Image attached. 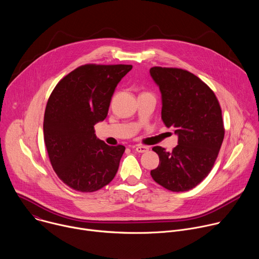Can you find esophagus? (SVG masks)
<instances>
[{"mask_svg":"<svg viewBox=\"0 0 259 259\" xmlns=\"http://www.w3.org/2000/svg\"><path fill=\"white\" fill-rule=\"evenodd\" d=\"M135 151L137 153H146L149 151V146H145V145H137L135 146Z\"/></svg>","mask_w":259,"mask_h":259,"instance_id":"esophagus-1","label":"esophagus"}]
</instances>
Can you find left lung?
Returning <instances> with one entry per match:
<instances>
[{
  "instance_id": "obj_1",
  "label": "left lung",
  "mask_w": 259,
  "mask_h": 259,
  "mask_svg": "<svg viewBox=\"0 0 259 259\" xmlns=\"http://www.w3.org/2000/svg\"><path fill=\"white\" fill-rule=\"evenodd\" d=\"M151 76L162 94V120L178 136L171 153L162 146L153 179L171 192L194 189L209 174L225 137L221 108L214 92L194 73L154 66Z\"/></svg>"
}]
</instances>
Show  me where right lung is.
Masks as SVG:
<instances>
[{
	"label": "right lung",
	"mask_w": 259,
	"mask_h": 259,
	"mask_svg": "<svg viewBox=\"0 0 259 259\" xmlns=\"http://www.w3.org/2000/svg\"><path fill=\"white\" fill-rule=\"evenodd\" d=\"M129 64H85L70 71L52 91L45 109L44 140L51 165L70 189L92 193L114 179L124 145L98 139L94 125L103 121Z\"/></svg>",
	"instance_id": "1"
}]
</instances>
